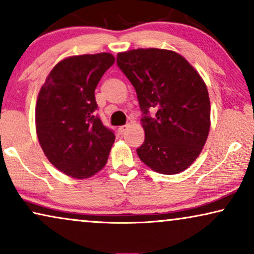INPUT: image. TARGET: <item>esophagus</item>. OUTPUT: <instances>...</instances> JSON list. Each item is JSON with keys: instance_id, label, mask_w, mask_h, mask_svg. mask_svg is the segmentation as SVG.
I'll return each mask as SVG.
<instances>
[{"instance_id": "1", "label": "esophagus", "mask_w": 254, "mask_h": 254, "mask_svg": "<svg viewBox=\"0 0 254 254\" xmlns=\"http://www.w3.org/2000/svg\"><path fill=\"white\" fill-rule=\"evenodd\" d=\"M127 129H128V125H125V126H120L119 128H118V133H119L120 135H124L125 133H126Z\"/></svg>"}]
</instances>
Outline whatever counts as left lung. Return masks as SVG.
<instances>
[{
  "label": "left lung",
  "instance_id": "left-lung-1",
  "mask_svg": "<svg viewBox=\"0 0 254 254\" xmlns=\"http://www.w3.org/2000/svg\"><path fill=\"white\" fill-rule=\"evenodd\" d=\"M117 64L140 104L145 138L138 157L163 175L184 171L200 155L210 128L209 96L199 72L182 55L159 48L119 53Z\"/></svg>",
  "mask_w": 254,
  "mask_h": 254
}]
</instances>
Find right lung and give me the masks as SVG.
Listing matches in <instances>:
<instances>
[{"label":"right lung","instance_id":"1","mask_svg":"<svg viewBox=\"0 0 254 254\" xmlns=\"http://www.w3.org/2000/svg\"><path fill=\"white\" fill-rule=\"evenodd\" d=\"M114 60L110 53L64 59L52 69L38 96V140L48 161L72 178H89L109 158L116 135L96 113L95 90Z\"/></svg>","mask_w":254,"mask_h":254}]
</instances>
